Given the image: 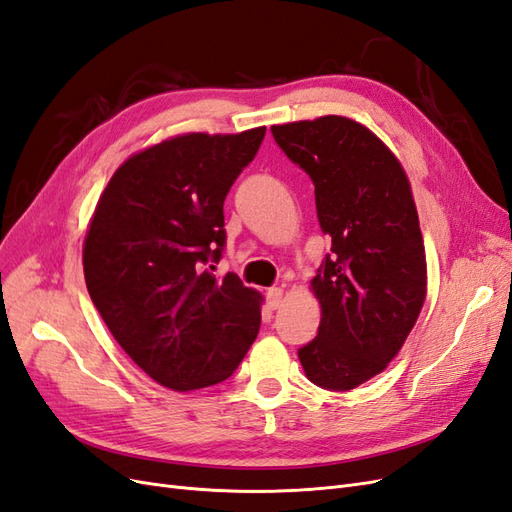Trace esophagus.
<instances>
[{
  "label": "esophagus",
  "mask_w": 512,
  "mask_h": 512,
  "mask_svg": "<svg viewBox=\"0 0 512 512\" xmlns=\"http://www.w3.org/2000/svg\"><path fill=\"white\" fill-rule=\"evenodd\" d=\"M282 297H284V290L282 288H269L267 290V301L271 305V309H277L282 305Z\"/></svg>",
  "instance_id": "1"
}]
</instances>
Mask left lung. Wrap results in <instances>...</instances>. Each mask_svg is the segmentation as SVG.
<instances>
[{
  "label": "left lung",
  "mask_w": 512,
  "mask_h": 512,
  "mask_svg": "<svg viewBox=\"0 0 512 512\" xmlns=\"http://www.w3.org/2000/svg\"><path fill=\"white\" fill-rule=\"evenodd\" d=\"M271 132L312 179L318 222L331 237L312 280L318 335L299 359L320 389L350 391L393 361L425 303V245L410 183L391 149L348 117Z\"/></svg>",
  "instance_id": "obj_1"
}]
</instances>
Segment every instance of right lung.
Listing matches in <instances>:
<instances>
[{
	"mask_svg": "<svg viewBox=\"0 0 512 512\" xmlns=\"http://www.w3.org/2000/svg\"><path fill=\"white\" fill-rule=\"evenodd\" d=\"M267 128L183 134L123 162L83 245L89 297L149 378L194 391L235 374L260 329V294L215 280L224 200Z\"/></svg>",
	"mask_w": 512,
	"mask_h": 512,
	"instance_id": "obj_1",
	"label": "right lung"
}]
</instances>
